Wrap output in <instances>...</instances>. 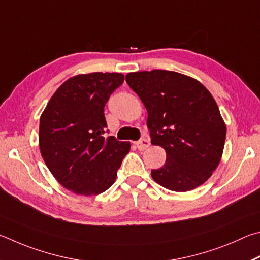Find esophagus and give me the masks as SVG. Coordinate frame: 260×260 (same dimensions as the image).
Segmentation results:
<instances>
[{
	"label": "esophagus",
	"instance_id": "34e87169",
	"mask_svg": "<svg viewBox=\"0 0 260 260\" xmlns=\"http://www.w3.org/2000/svg\"><path fill=\"white\" fill-rule=\"evenodd\" d=\"M149 145H151V143H149V139L147 138H142L136 143V146H137L139 151H144V149H146Z\"/></svg>",
	"mask_w": 260,
	"mask_h": 260
}]
</instances>
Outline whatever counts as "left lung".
<instances>
[{
    "instance_id": "obj_1",
    "label": "left lung",
    "mask_w": 260,
    "mask_h": 260,
    "mask_svg": "<svg viewBox=\"0 0 260 260\" xmlns=\"http://www.w3.org/2000/svg\"><path fill=\"white\" fill-rule=\"evenodd\" d=\"M126 83L146 107L152 144L167 160L153 179L175 192H187L210 178L224 151L226 125L215 99L193 77L171 71L135 72Z\"/></svg>"
}]
</instances>
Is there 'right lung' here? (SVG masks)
Returning a JSON list of instances; mask_svg holds the SVG:
<instances>
[{"instance_id": "obj_1", "label": "right lung", "mask_w": 260, "mask_h": 260, "mask_svg": "<svg viewBox=\"0 0 260 260\" xmlns=\"http://www.w3.org/2000/svg\"><path fill=\"white\" fill-rule=\"evenodd\" d=\"M124 81L121 73H90L59 86L40 118L39 144L45 165L66 189L98 195L114 184L129 142L105 137L104 107Z\"/></svg>"}]
</instances>
